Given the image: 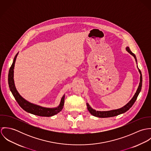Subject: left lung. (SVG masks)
<instances>
[{"mask_svg": "<svg viewBox=\"0 0 151 151\" xmlns=\"http://www.w3.org/2000/svg\"><path fill=\"white\" fill-rule=\"evenodd\" d=\"M126 50H127V52L129 53L131 55H132L134 56V58L135 59V62H137V58L135 55L130 50L129 47H126ZM138 67V66H137ZM138 71L140 73V82H139V86L138 87V89L135 93V95H134L133 98L131 99V101L129 102L126 105L124 106H123V108H120V109H116V110H109V111H96L94 109H93L92 108H91V106L89 105V104L88 103H86V106H87V109L88 110V111H89V113L92 114L93 116H95V117H101V118H105V117H114L117 115H119L120 114L124 113L126 111H127V110H129L130 108L132 107V106L134 105V104L135 103V101L137 100V98L141 90V88H142V74H141V70L138 68Z\"/></svg>", "mask_w": 151, "mask_h": 151, "instance_id": "obj_1", "label": "left lung"}]
</instances>
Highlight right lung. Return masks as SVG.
Instances as JSON below:
<instances>
[{
    "label": "right lung",
    "mask_w": 151,
    "mask_h": 151,
    "mask_svg": "<svg viewBox=\"0 0 151 151\" xmlns=\"http://www.w3.org/2000/svg\"><path fill=\"white\" fill-rule=\"evenodd\" d=\"M17 55L18 53L15 56L13 62L10 68V70L9 71V76H8V83H9L10 89L13 95L14 96L15 99L19 104V105L20 106V107L22 109H23L27 112L33 114L34 115L39 116L50 117L59 113L63 108L64 103H65V95L62 97L60 104L58 108H43L37 105H34L28 102L27 101L24 99L19 93V92H17L15 87L14 79H13L14 67V64L16 62Z\"/></svg>",
    "instance_id": "1"
}]
</instances>
